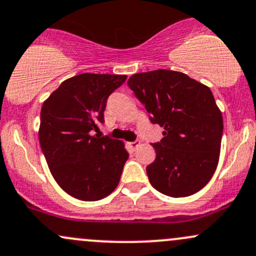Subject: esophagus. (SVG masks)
<instances>
[{"label": "esophagus", "instance_id": "obj_1", "mask_svg": "<svg viewBox=\"0 0 256 256\" xmlns=\"http://www.w3.org/2000/svg\"><path fill=\"white\" fill-rule=\"evenodd\" d=\"M140 144H141V142H140V140H135V141L130 142V144H128V146H130L132 150H135L137 146H140Z\"/></svg>", "mask_w": 256, "mask_h": 256}]
</instances>
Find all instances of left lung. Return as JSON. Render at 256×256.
<instances>
[{
    "label": "left lung",
    "mask_w": 256,
    "mask_h": 256,
    "mask_svg": "<svg viewBox=\"0 0 256 256\" xmlns=\"http://www.w3.org/2000/svg\"><path fill=\"white\" fill-rule=\"evenodd\" d=\"M152 124L162 126L154 162L146 172L153 188L172 198L198 192L210 182L220 158L223 119L211 90L169 70L136 74L128 82Z\"/></svg>",
    "instance_id": "1"
}]
</instances>
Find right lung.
Listing matches in <instances>:
<instances>
[{
  "label": "right lung",
  "mask_w": 256,
  "mask_h": 256,
  "mask_svg": "<svg viewBox=\"0 0 256 256\" xmlns=\"http://www.w3.org/2000/svg\"><path fill=\"white\" fill-rule=\"evenodd\" d=\"M125 80V74H82L64 80L42 104L40 147L56 182L78 200H100L119 184L128 150L94 132L104 124L108 98Z\"/></svg>",
  "instance_id": "add662e5"
}]
</instances>
